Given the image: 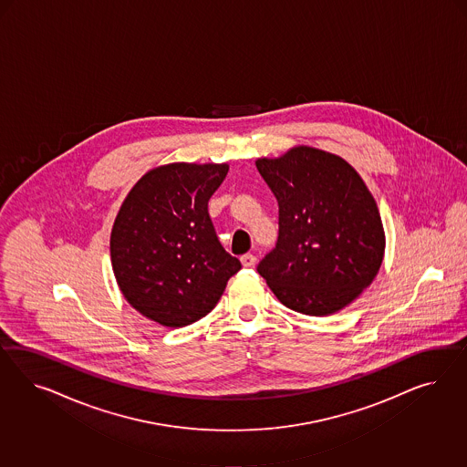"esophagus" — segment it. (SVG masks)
<instances>
[{
  "label": "esophagus",
  "mask_w": 467,
  "mask_h": 467,
  "mask_svg": "<svg viewBox=\"0 0 467 467\" xmlns=\"http://www.w3.org/2000/svg\"><path fill=\"white\" fill-rule=\"evenodd\" d=\"M241 264H243V267H254V264H256V256L252 254H243L241 256Z\"/></svg>",
  "instance_id": "esophagus-1"
}]
</instances>
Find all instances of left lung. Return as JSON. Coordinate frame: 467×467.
<instances>
[{"label":"left lung","instance_id":"obj_1","mask_svg":"<svg viewBox=\"0 0 467 467\" xmlns=\"http://www.w3.org/2000/svg\"><path fill=\"white\" fill-rule=\"evenodd\" d=\"M256 170L279 205V236L258 274L291 310L324 317L361 295L382 265L379 207L339 156L297 147Z\"/></svg>","mask_w":467,"mask_h":467}]
</instances>
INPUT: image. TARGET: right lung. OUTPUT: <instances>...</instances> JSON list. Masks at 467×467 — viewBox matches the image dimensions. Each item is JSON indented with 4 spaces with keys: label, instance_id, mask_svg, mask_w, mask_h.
<instances>
[{
    "label": "right lung",
    "instance_id": "obj_1",
    "mask_svg": "<svg viewBox=\"0 0 467 467\" xmlns=\"http://www.w3.org/2000/svg\"><path fill=\"white\" fill-rule=\"evenodd\" d=\"M227 164H168L131 188L114 221L111 262L128 303L166 327L213 311L241 269L215 234L209 200Z\"/></svg>",
    "mask_w": 467,
    "mask_h": 467
}]
</instances>
